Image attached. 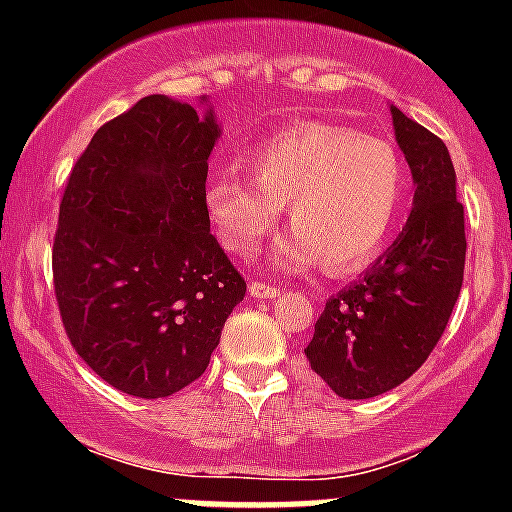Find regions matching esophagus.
Instances as JSON below:
<instances>
[{"label": "esophagus", "mask_w": 512, "mask_h": 512, "mask_svg": "<svg viewBox=\"0 0 512 512\" xmlns=\"http://www.w3.org/2000/svg\"><path fill=\"white\" fill-rule=\"evenodd\" d=\"M250 294L255 299H272V297H277V294H280V287L265 285V282H260V280H252L250 282Z\"/></svg>", "instance_id": "1"}]
</instances>
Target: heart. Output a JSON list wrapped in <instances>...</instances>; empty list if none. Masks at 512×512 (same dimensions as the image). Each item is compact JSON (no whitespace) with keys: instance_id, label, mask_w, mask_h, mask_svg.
<instances>
[{"instance_id":"b5f03b06","label":"heart","mask_w":512,"mask_h":512,"mask_svg":"<svg viewBox=\"0 0 512 512\" xmlns=\"http://www.w3.org/2000/svg\"><path fill=\"white\" fill-rule=\"evenodd\" d=\"M205 185V210L230 252L250 257L289 205L294 232L277 250L280 267L322 260L332 275L364 270L394 237L409 175L394 146L327 121H304L262 138Z\"/></svg>"}]
</instances>
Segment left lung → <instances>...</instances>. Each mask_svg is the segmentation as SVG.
<instances>
[{
	"mask_svg": "<svg viewBox=\"0 0 512 512\" xmlns=\"http://www.w3.org/2000/svg\"><path fill=\"white\" fill-rule=\"evenodd\" d=\"M391 113L416 183L414 210L364 280L324 304L304 349L342 399L379 396L421 369L463 285L466 223L446 143L399 108Z\"/></svg>",
	"mask_w": 512,
	"mask_h": 512,
	"instance_id": "obj_1",
	"label": "left lung"
}]
</instances>
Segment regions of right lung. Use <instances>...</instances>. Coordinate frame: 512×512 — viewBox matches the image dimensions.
<instances>
[{"mask_svg": "<svg viewBox=\"0 0 512 512\" xmlns=\"http://www.w3.org/2000/svg\"><path fill=\"white\" fill-rule=\"evenodd\" d=\"M213 113L146 96L71 168L51 272L66 337L113 389L163 399L210 364L245 277L210 235Z\"/></svg>", "mask_w": 512, "mask_h": 512, "instance_id": "right-lung-1", "label": "right lung"}]
</instances>
